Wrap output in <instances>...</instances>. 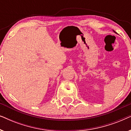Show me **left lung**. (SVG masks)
<instances>
[{
	"label": "left lung",
	"instance_id": "1",
	"mask_svg": "<svg viewBox=\"0 0 131 131\" xmlns=\"http://www.w3.org/2000/svg\"><path fill=\"white\" fill-rule=\"evenodd\" d=\"M114 32V33H116V32H115V31H113Z\"/></svg>",
	"mask_w": 131,
	"mask_h": 131
}]
</instances>
